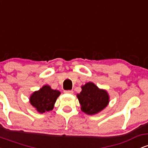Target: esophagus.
Instances as JSON below:
<instances>
[{
    "mask_svg": "<svg viewBox=\"0 0 148 148\" xmlns=\"http://www.w3.org/2000/svg\"><path fill=\"white\" fill-rule=\"evenodd\" d=\"M64 93H67V94H72L73 90H64Z\"/></svg>",
    "mask_w": 148,
    "mask_h": 148,
    "instance_id": "1",
    "label": "esophagus"
}]
</instances>
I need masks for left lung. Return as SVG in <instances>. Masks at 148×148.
Masks as SVG:
<instances>
[{"label":"left lung","instance_id":"obj_1","mask_svg":"<svg viewBox=\"0 0 148 148\" xmlns=\"http://www.w3.org/2000/svg\"><path fill=\"white\" fill-rule=\"evenodd\" d=\"M82 90L77 95L81 109L88 115H94L102 111L109 102L106 91L99 89L93 83L83 86Z\"/></svg>","mask_w":148,"mask_h":148}]
</instances>
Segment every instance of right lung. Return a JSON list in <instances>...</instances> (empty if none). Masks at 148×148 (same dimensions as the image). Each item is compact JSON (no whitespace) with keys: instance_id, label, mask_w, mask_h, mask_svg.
<instances>
[{"instance_id":"1","label":"right lung","mask_w":148,"mask_h":148,"mask_svg":"<svg viewBox=\"0 0 148 148\" xmlns=\"http://www.w3.org/2000/svg\"><path fill=\"white\" fill-rule=\"evenodd\" d=\"M60 95L58 90H53L49 86H45L40 90L34 92L30 96V102L37 111L43 113L51 111Z\"/></svg>"}]
</instances>
